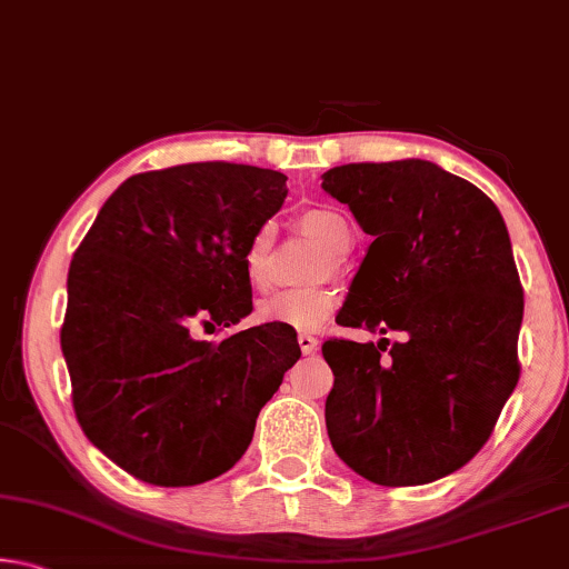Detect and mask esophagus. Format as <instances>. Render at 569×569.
<instances>
[{
  "instance_id": "1",
  "label": "esophagus",
  "mask_w": 569,
  "mask_h": 569,
  "mask_svg": "<svg viewBox=\"0 0 569 569\" xmlns=\"http://www.w3.org/2000/svg\"><path fill=\"white\" fill-rule=\"evenodd\" d=\"M298 346H301L303 353H313L316 346H319V339L311 333H298Z\"/></svg>"
}]
</instances>
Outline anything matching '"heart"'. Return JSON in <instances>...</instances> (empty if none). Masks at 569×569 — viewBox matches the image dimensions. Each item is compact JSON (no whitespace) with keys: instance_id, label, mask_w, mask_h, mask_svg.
<instances>
[{"instance_id":"heart-1","label":"heart","mask_w":569,"mask_h":569,"mask_svg":"<svg viewBox=\"0 0 569 569\" xmlns=\"http://www.w3.org/2000/svg\"><path fill=\"white\" fill-rule=\"evenodd\" d=\"M298 233L321 246L326 258H321L313 271V281H323L329 273H339L341 256L351 248V223L343 213L333 208H308L296 218ZM273 258H276V226L263 223L250 236L243 250V271L248 283L263 291L273 281ZM336 308V291L331 286L313 288H288L266 296L256 306L258 323L288 326L296 331H308L329 319Z\"/></svg>"}]
</instances>
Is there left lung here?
I'll return each instance as SVG.
<instances>
[{"label": "left lung", "instance_id": "1", "mask_svg": "<svg viewBox=\"0 0 569 569\" xmlns=\"http://www.w3.org/2000/svg\"><path fill=\"white\" fill-rule=\"evenodd\" d=\"M321 188L373 240L339 326L389 343L323 341L326 429L356 475L417 487L467 465L519 381L525 291L497 206L427 160L349 162Z\"/></svg>", "mask_w": 569, "mask_h": 569}]
</instances>
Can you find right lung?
I'll return each mask as SVG.
<instances>
[{
  "label": "right lung",
  "instance_id": "add662e5",
  "mask_svg": "<svg viewBox=\"0 0 569 569\" xmlns=\"http://www.w3.org/2000/svg\"><path fill=\"white\" fill-rule=\"evenodd\" d=\"M286 180L236 162L138 172L74 250L60 331L74 417L148 485L192 487L233 467L301 359L288 326L196 336L253 311L243 250L281 210Z\"/></svg>",
  "mask_w": 569,
  "mask_h": 569
}]
</instances>
